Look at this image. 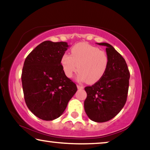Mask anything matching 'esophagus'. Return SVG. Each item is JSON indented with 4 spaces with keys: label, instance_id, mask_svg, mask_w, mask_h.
Listing matches in <instances>:
<instances>
[{
    "label": "esophagus",
    "instance_id": "esophagus-1",
    "mask_svg": "<svg viewBox=\"0 0 150 150\" xmlns=\"http://www.w3.org/2000/svg\"><path fill=\"white\" fill-rule=\"evenodd\" d=\"M77 87L79 90H82V89H83V88H84L83 86H82L81 85H77Z\"/></svg>",
    "mask_w": 150,
    "mask_h": 150
}]
</instances>
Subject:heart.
<instances>
[{
	"label": "heart",
	"mask_w": 150,
	"mask_h": 150,
	"mask_svg": "<svg viewBox=\"0 0 150 150\" xmlns=\"http://www.w3.org/2000/svg\"><path fill=\"white\" fill-rule=\"evenodd\" d=\"M60 62L67 77H72L78 67L77 80L93 84L105 75L108 68L109 57L95 46L81 43L72 47L71 56L66 53L63 54Z\"/></svg>",
	"instance_id": "heart-1"
}]
</instances>
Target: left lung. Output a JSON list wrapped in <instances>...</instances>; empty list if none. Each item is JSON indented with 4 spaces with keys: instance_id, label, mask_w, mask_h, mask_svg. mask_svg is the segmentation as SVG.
I'll list each match as a JSON object with an SVG mask.
<instances>
[{
    "instance_id": "left-lung-1",
    "label": "left lung",
    "mask_w": 150,
    "mask_h": 150,
    "mask_svg": "<svg viewBox=\"0 0 150 150\" xmlns=\"http://www.w3.org/2000/svg\"><path fill=\"white\" fill-rule=\"evenodd\" d=\"M97 44L106 46L109 65L102 79L85 88L87 98L84 109L92 121L105 122L114 117L125 105L130 73L125 60L112 45L107 43Z\"/></svg>"
}]
</instances>
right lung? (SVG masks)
I'll use <instances>...</instances> for the list:
<instances>
[{"instance_id": "add662e5", "label": "right lung", "mask_w": 150, "mask_h": 150, "mask_svg": "<svg viewBox=\"0 0 150 150\" xmlns=\"http://www.w3.org/2000/svg\"><path fill=\"white\" fill-rule=\"evenodd\" d=\"M67 42L45 41L24 61L22 83L28 108L40 119L50 121L60 116L77 92V86L65 75L61 58Z\"/></svg>"}]
</instances>
